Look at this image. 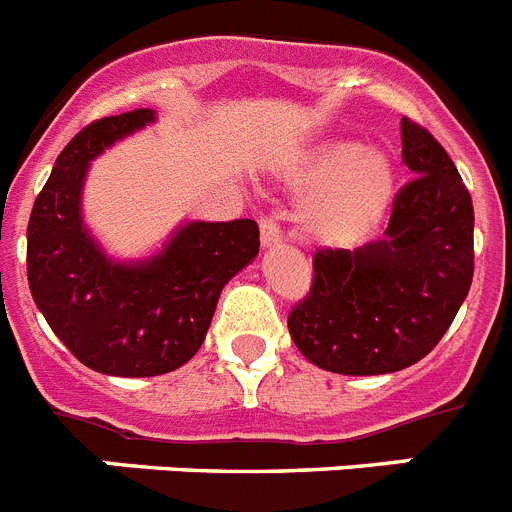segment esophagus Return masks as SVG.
I'll list each match as a JSON object with an SVG mask.
<instances>
[{
    "mask_svg": "<svg viewBox=\"0 0 512 512\" xmlns=\"http://www.w3.org/2000/svg\"><path fill=\"white\" fill-rule=\"evenodd\" d=\"M259 230H261V246L264 248L277 246V243L282 241V230H279V225L274 223V217H269V215L261 217Z\"/></svg>",
    "mask_w": 512,
    "mask_h": 512,
    "instance_id": "34e87169",
    "label": "esophagus"
}]
</instances>
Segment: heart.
Masks as SVG:
<instances>
[{
  "label": "heart",
  "instance_id": "b5f03b06",
  "mask_svg": "<svg viewBox=\"0 0 512 512\" xmlns=\"http://www.w3.org/2000/svg\"><path fill=\"white\" fill-rule=\"evenodd\" d=\"M289 184L312 189L300 207V230L320 246H354L384 217L395 189L387 156L361 151L354 140H323L295 169Z\"/></svg>",
  "mask_w": 512,
  "mask_h": 512
}]
</instances>
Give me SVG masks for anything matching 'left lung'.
<instances>
[{
  "label": "left lung",
  "instance_id": "1",
  "mask_svg": "<svg viewBox=\"0 0 512 512\" xmlns=\"http://www.w3.org/2000/svg\"><path fill=\"white\" fill-rule=\"evenodd\" d=\"M402 161L384 238L364 248H320L312 287L289 312L307 361L351 377L400 372L428 356L454 323L474 274V207L449 153L402 117Z\"/></svg>",
  "mask_w": 512,
  "mask_h": 512
}]
</instances>
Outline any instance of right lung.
Instances as JSON below:
<instances>
[{
    "instance_id": "add662e5",
    "label": "right lung",
    "mask_w": 512,
    "mask_h": 512,
    "mask_svg": "<svg viewBox=\"0 0 512 512\" xmlns=\"http://www.w3.org/2000/svg\"><path fill=\"white\" fill-rule=\"evenodd\" d=\"M156 120L153 110L102 117L56 158L27 223V284L51 330L84 366L112 377H156L187 364L207 336L217 297L259 253V225H182L164 251L122 264L81 220L89 161Z\"/></svg>"
}]
</instances>
